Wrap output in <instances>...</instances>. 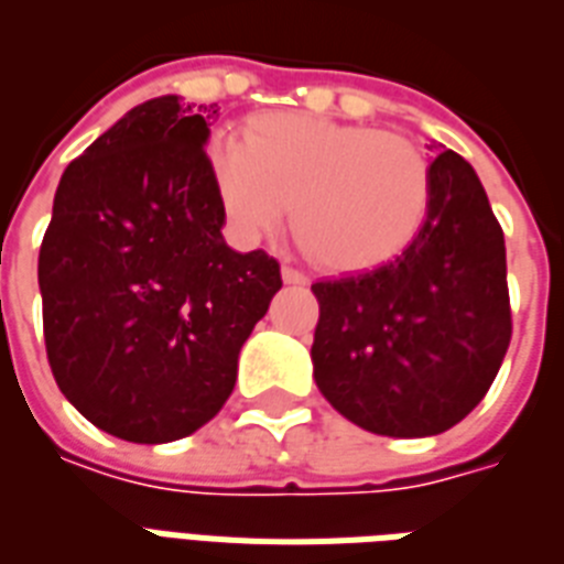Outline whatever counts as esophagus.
Returning a JSON list of instances; mask_svg holds the SVG:
<instances>
[{
    "mask_svg": "<svg viewBox=\"0 0 564 564\" xmlns=\"http://www.w3.org/2000/svg\"><path fill=\"white\" fill-rule=\"evenodd\" d=\"M282 282H285V285H306L308 276L306 273H300V270H294V267H282Z\"/></svg>",
    "mask_w": 564,
    "mask_h": 564,
    "instance_id": "34e87169",
    "label": "esophagus"
}]
</instances>
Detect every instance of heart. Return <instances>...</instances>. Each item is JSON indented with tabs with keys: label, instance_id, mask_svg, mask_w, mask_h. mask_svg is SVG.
Masks as SVG:
<instances>
[{
	"label": "heart",
	"instance_id": "b5f03b06",
	"mask_svg": "<svg viewBox=\"0 0 564 564\" xmlns=\"http://www.w3.org/2000/svg\"><path fill=\"white\" fill-rule=\"evenodd\" d=\"M207 172L235 243L258 247L291 205L308 256L336 273L395 258L431 202L425 156L408 139L303 112L256 118L247 142L217 133Z\"/></svg>",
	"mask_w": 564,
	"mask_h": 564
}]
</instances>
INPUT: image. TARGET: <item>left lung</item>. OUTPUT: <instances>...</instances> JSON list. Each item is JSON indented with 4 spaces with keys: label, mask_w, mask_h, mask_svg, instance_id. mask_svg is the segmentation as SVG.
I'll return each mask as SVG.
<instances>
[{
    "label": "left lung",
    "mask_w": 564,
    "mask_h": 564,
    "mask_svg": "<svg viewBox=\"0 0 564 564\" xmlns=\"http://www.w3.org/2000/svg\"><path fill=\"white\" fill-rule=\"evenodd\" d=\"M416 237L392 261L312 285L321 395L383 437L458 425L497 378L511 338L506 240L476 169L455 151L431 166Z\"/></svg>",
    "instance_id": "8db88e82"
}]
</instances>
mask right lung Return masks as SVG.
<instances>
[{"label":"right lung","mask_w":564,"mask_h":564,"mask_svg":"<svg viewBox=\"0 0 564 564\" xmlns=\"http://www.w3.org/2000/svg\"><path fill=\"white\" fill-rule=\"evenodd\" d=\"M217 106H133L58 181L37 256L46 357L106 434L172 443L217 416L237 357L282 288L276 258L235 252L205 145Z\"/></svg>","instance_id":"1"}]
</instances>
